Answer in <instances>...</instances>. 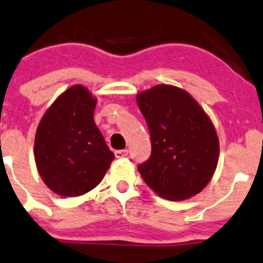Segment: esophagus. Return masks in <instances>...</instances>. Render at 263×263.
<instances>
[{"label":"esophagus","instance_id":"34e87169","mask_svg":"<svg viewBox=\"0 0 263 263\" xmlns=\"http://www.w3.org/2000/svg\"><path fill=\"white\" fill-rule=\"evenodd\" d=\"M126 155H127V149H116V151H115V156H116L117 159L125 157Z\"/></svg>","mask_w":263,"mask_h":263}]
</instances>
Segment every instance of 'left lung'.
<instances>
[{"mask_svg": "<svg viewBox=\"0 0 263 263\" xmlns=\"http://www.w3.org/2000/svg\"><path fill=\"white\" fill-rule=\"evenodd\" d=\"M151 136V156L138 165L157 195L184 200L199 194L213 177L219 155L216 129L184 90L157 85L137 97Z\"/></svg>", "mask_w": 263, "mask_h": 263, "instance_id": "1", "label": "left lung"}]
</instances>
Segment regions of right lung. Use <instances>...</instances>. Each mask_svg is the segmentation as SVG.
I'll return each instance as SVG.
<instances>
[{
  "instance_id": "add662e5",
  "label": "right lung",
  "mask_w": 263,
  "mask_h": 263,
  "mask_svg": "<svg viewBox=\"0 0 263 263\" xmlns=\"http://www.w3.org/2000/svg\"><path fill=\"white\" fill-rule=\"evenodd\" d=\"M96 104L86 87L74 85L51 104L37 127L34 160L55 194H86L101 183L115 159L94 122Z\"/></svg>"
}]
</instances>
